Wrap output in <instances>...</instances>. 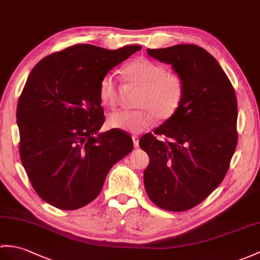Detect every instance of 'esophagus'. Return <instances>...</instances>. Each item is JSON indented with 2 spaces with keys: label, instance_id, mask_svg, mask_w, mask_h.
<instances>
[{
  "label": "esophagus",
  "instance_id": "esophagus-1",
  "mask_svg": "<svg viewBox=\"0 0 260 260\" xmlns=\"http://www.w3.org/2000/svg\"><path fill=\"white\" fill-rule=\"evenodd\" d=\"M133 138V143H134V147H138V145H140V138H138V136L134 135L132 136Z\"/></svg>",
  "mask_w": 260,
  "mask_h": 260
}]
</instances>
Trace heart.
Listing matches in <instances>:
<instances>
[{
  "label": "heart",
  "mask_w": 260,
  "mask_h": 260,
  "mask_svg": "<svg viewBox=\"0 0 260 260\" xmlns=\"http://www.w3.org/2000/svg\"><path fill=\"white\" fill-rule=\"evenodd\" d=\"M123 74L132 85L140 87L136 106L141 108L113 112L107 119L111 128L136 134L147 129L152 125L154 116L159 120H166L178 111L184 95V82L178 73L167 72L164 65L142 57L126 65ZM99 95L103 105H116L118 85L113 73L103 76Z\"/></svg>",
  "instance_id": "b5f03b06"
}]
</instances>
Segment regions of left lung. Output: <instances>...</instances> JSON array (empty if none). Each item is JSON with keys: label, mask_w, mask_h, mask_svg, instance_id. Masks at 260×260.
Masks as SVG:
<instances>
[{"label": "left lung", "mask_w": 260, "mask_h": 260, "mask_svg": "<svg viewBox=\"0 0 260 260\" xmlns=\"http://www.w3.org/2000/svg\"><path fill=\"white\" fill-rule=\"evenodd\" d=\"M147 53L171 64L184 82L175 115L147 133L140 146L149 156L144 185L156 206L184 212L206 199L226 176L237 145V99L215 57L194 44L156 48Z\"/></svg>", "instance_id": "8db88e82"}]
</instances>
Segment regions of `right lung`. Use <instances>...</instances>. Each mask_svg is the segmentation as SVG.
Here are the masks:
<instances>
[{
    "instance_id": "obj_1",
    "label": "right lung",
    "mask_w": 260,
    "mask_h": 260,
    "mask_svg": "<svg viewBox=\"0 0 260 260\" xmlns=\"http://www.w3.org/2000/svg\"><path fill=\"white\" fill-rule=\"evenodd\" d=\"M141 48L77 44L47 55L29 73L16 108L20 156L33 188L52 206H86L133 150L126 133H99L105 120L99 88L103 76Z\"/></svg>"
}]
</instances>
